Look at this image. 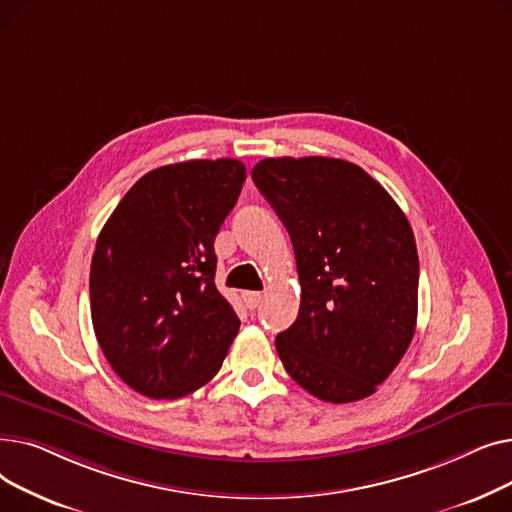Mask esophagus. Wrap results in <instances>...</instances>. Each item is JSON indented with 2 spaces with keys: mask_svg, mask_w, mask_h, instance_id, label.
<instances>
[{
  "mask_svg": "<svg viewBox=\"0 0 512 512\" xmlns=\"http://www.w3.org/2000/svg\"><path fill=\"white\" fill-rule=\"evenodd\" d=\"M261 297H263V294H261V292H255V290L242 292V301H245V305H247L249 309H255V307L261 303Z\"/></svg>",
  "mask_w": 512,
  "mask_h": 512,
  "instance_id": "obj_1",
  "label": "esophagus"
}]
</instances>
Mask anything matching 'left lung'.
<instances>
[{
  "label": "left lung",
  "instance_id": "obj_1",
  "mask_svg": "<svg viewBox=\"0 0 512 512\" xmlns=\"http://www.w3.org/2000/svg\"><path fill=\"white\" fill-rule=\"evenodd\" d=\"M251 176L290 234L301 280L297 321L276 338L284 369L326 402L367 398L415 334L419 257L407 215L344 159L267 157Z\"/></svg>",
  "mask_w": 512,
  "mask_h": 512
}]
</instances>
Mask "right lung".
<instances>
[{
  "label": "right lung",
  "instance_id": "1",
  "mask_svg": "<svg viewBox=\"0 0 512 512\" xmlns=\"http://www.w3.org/2000/svg\"><path fill=\"white\" fill-rule=\"evenodd\" d=\"M245 164L193 159L137 180L99 232L91 319L132 390L180 398L220 371L240 319L215 288L213 240L238 201Z\"/></svg>",
  "mask_w": 512,
  "mask_h": 512
}]
</instances>
